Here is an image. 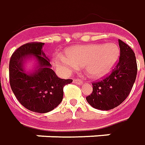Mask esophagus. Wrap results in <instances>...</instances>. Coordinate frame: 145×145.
Returning <instances> with one entry per match:
<instances>
[{
    "label": "esophagus",
    "mask_w": 145,
    "mask_h": 145,
    "mask_svg": "<svg viewBox=\"0 0 145 145\" xmlns=\"http://www.w3.org/2000/svg\"><path fill=\"white\" fill-rule=\"evenodd\" d=\"M73 82H74V84H82V80L80 79H73Z\"/></svg>",
    "instance_id": "esophagus-1"
}]
</instances>
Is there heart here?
<instances>
[{
	"mask_svg": "<svg viewBox=\"0 0 145 145\" xmlns=\"http://www.w3.org/2000/svg\"><path fill=\"white\" fill-rule=\"evenodd\" d=\"M119 57L120 48L116 44H91L72 47L66 51V57L57 55L53 63L65 75L84 68L90 78L97 79L111 72Z\"/></svg>",
	"mask_w": 145,
	"mask_h": 145,
	"instance_id": "1",
	"label": "heart"
}]
</instances>
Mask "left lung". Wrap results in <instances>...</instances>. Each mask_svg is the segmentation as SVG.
<instances>
[{
	"mask_svg": "<svg viewBox=\"0 0 145 145\" xmlns=\"http://www.w3.org/2000/svg\"><path fill=\"white\" fill-rule=\"evenodd\" d=\"M120 56L114 69L105 78L93 82V93L86 100L93 108L110 110L128 97L137 74L135 53L127 44L119 40Z\"/></svg>",
	"mask_w": 145,
	"mask_h": 145,
	"instance_id": "left-lung-1",
	"label": "left lung"
}]
</instances>
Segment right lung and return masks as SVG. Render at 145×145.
<instances>
[{
  "mask_svg": "<svg viewBox=\"0 0 145 145\" xmlns=\"http://www.w3.org/2000/svg\"><path fill=\"white\" fill-rule=\"evenodd\" d=\"M44 43L29 42L21 45L12 53L9 61V83L18 101L30 111L45 113L61 104L63 88L72 80L61 79L51 69V64L42 51ZM36 57L38 69L27 73L24 61L29 56Z\"/></svg>",
  "mask_w": 145,
  "mask_h": 145,
  "instance_id": "add662e5",
  "label": "right lung"
}]
</instances>
